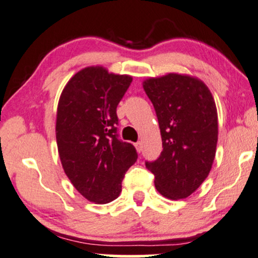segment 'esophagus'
<instances>
[{"label":"esophagus","mask_w":258,"mask_h":258,"mask_svg":"<svg viewBox=\"0 0 258 258\" xmlns=\"http://www.w3.org/2000/svg\"><path fill=\"white\" fill-rule=\"evenodd\" d=\"M135 145H136L137 151H138V152H142V148H143V146H142V142H137Z\"/></svg>","instance_id":"1"}]
</instances>
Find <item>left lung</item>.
<instances>
[{
    "instance_id": "1",
    "label": "left lung",
    "mask_w": 258,
    "mask_h": 258,
    "mask_svg": "<svg viewBox=\"0 0 258 258\" xmlns=\"http://www.w3.org/2000/svg\"><path fill=\"white\" fill-rule=\"evenodd\" d=\"M157 115L163 151L145 162L163 197L177 200L194 193L210 174L218 142L216 102L198 78L169 74L144 82Z\"/></svg>"
}]
</instances>
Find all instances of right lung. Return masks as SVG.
I'll return each mask as SVG.
<instances>
[{
  "label": "right lung",
  "instance_id": "right-lung-1",
  "mask_svg": "<svg viewBox=\"0 0 258 258\" xmlns=\"http://www.w3.org/2000/svg\"><path fill=\"white\" fill-rule=\"evenodd\" d=\"M131 82V76L90 67L75 75L60 95L56 138L61 165L91 202L115 200L126 171L138 158L135 146L118 135L116 107Z\"/></svg>",
  "mask_w": 258,
  "mask_h": 258
}]
</instances>
